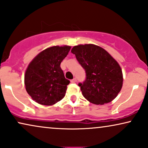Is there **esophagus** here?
Masks as SVG:
<instances>
[{
	"label": "esophagus",
	"instance_id": "1",
	"mask_svg": "<svg viewBox=\"0 0 148 148\" xmlns=\"http://www.w3.org/2000/svg\"><path fill=\"white\" fill-rule=\"evenodd\" d=\"M76 80H76V78H73V79H72V80H70V82H76Z\"/></svg>",
	"mask_w": 148,
	"mask_h": 148
}]
</instances>
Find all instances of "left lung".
<instances>
[{
    "mask_svg": "<svg viewBox=\"0 0 148 148\" xmlns=\"http://www.w3.org/2000/svg\"><path fill=\"white\" fill-rule=\"evenodd\" d=\"M71 52L85 71V80L78 83L84 97L97 105L115 99L123 82V72L116 61L105 49L92 44L75 46Z\"/></svg>",
    "mask_w": 148,
    "mask_h": 148,
    "instance_id": "8db88e82",
    "label": "left lung"
}]
</instances>
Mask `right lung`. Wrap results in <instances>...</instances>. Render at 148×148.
Here are the masks:
<instances>
[{"mask_svg": "<svg viewBox=\"0 0 148 148\" xmlns=\"http://www.w3.org/2000/svg\"><path fill=\"white\" fill-rule=\"evenodd\" d=\"M70 49V46L49 47L29 63L24 77L25 89L38 103L51 106L64 97L70 80L65 78L60 64Z\"/></svg>", "mask_w": 148, "mask_h": 148, "instance_id": "obj_1", "label": "right lung"}]
</instances>
